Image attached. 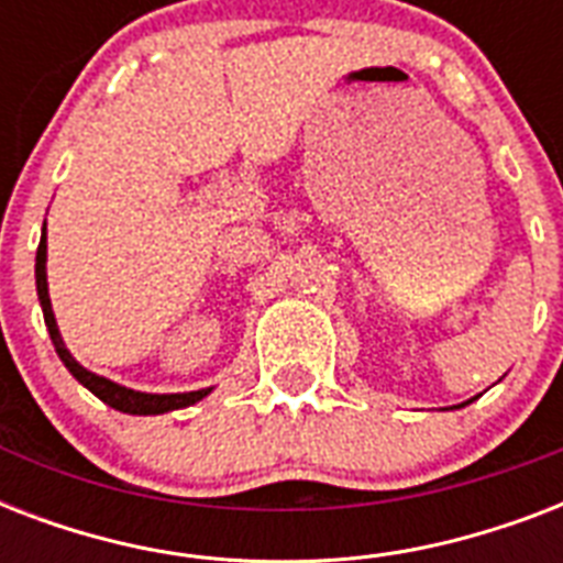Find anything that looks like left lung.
Wrapping results in <instances>:
<instances>
[{
	"label": "left lung",
	"instance_id": "8db88e82",
	"mask_svg": "<svg viewBox=\"0 0 563 563\" xmlns=\"http://www.w3.org/2000/svg\"><path fill=\"white\" fill-rule=\"evenodd\" d=\"M467 402H473V400H467ZM467 402H462V406H467Z\"/></svg>",
	"mask_w": 563,
	"mask_h": 563
}]
</instances>
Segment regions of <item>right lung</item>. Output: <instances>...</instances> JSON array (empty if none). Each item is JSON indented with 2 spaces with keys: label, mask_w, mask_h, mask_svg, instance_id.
I'll return each mask as SVG.
<instances>
[{
  "label": "right lung",
  "mask_w": 563,
  "mask_h": 563,
  "mask_svg": "<svg viewBox=\"0 0 563 563\" xmlns=\"http://www.w3.org/2000/svg\"><path fill=\"white\" fill-rule=\"evenodd\" d=\"M34 277H37V298L40 307H43V318H46L48 335H52V344H55L57 356L66 365V371L84 385L90 388L101 402H108L110 409L125 411V415H163V411L187 409L192 402L203 400L212 388H201V391H184V394H145L134 391V388H125V385L113 383L108 376H99L87 371L84 365L75 362V356L66 351L64 339H60V330H57L55 312H52V300H48V283H46V224H43V236H40L37 247V263H34Z\"/></svg>",
  "instance_id": "add662e5"
}]
</instances>
